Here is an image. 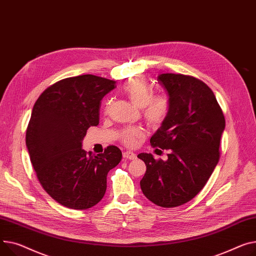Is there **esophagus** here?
Here are the masks:
<instances>
[{"label":"esophagus","mask_w":256,"mask_h":256,"mask_svg":"<svg viewBox=\"0 0 256 256\" xmlns=\"http://www.w3.org/2000/svg\"><path fill=\"white\" fill-rule=\"evenodd\" d=\"M124 158L126 160H134L137 156H136L134 153L132 151H126L124 152Z\"/></svg>","instance_id":"34e87169"}]
</instances>
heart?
I'll list each match as a JSON object with an SVG mask.
<instances>
[{"label":"heart","mask_w":256,"mask_h":256,"mask_svg":"<svg viewBox=\"0 0 256 256\" xmlns=\"http://www.w3.org/2000/svg\"><path fill=\"white\" fill-rule=\"evenodd\" d=\"M124 92L134 105L142 108L143 116L149 126L158 128L166 122L171 110V102L164 94L152 96V88L145 79L137 77L130 80L124 86ZM144 134L140 128H128L122 130L120 139L124 145L132 147L137 145Z\"/></svg>","instance_id":"1"}]
</instances>
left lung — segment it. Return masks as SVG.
I'll return each instance as SVG.
<instances>
[{"label": "left lung", "instance_id": "obj_1", "mask_svg": "<svg viewBox=\"0 0 256 256\" xmlns=\"http://www.w3.org/2000/svg\"><path fill=\"white\" fill-rule=\"evenodd\" d=\"M158 80L168 92L171 110L150 144L170 153L166 160L140 153L138 158L146 164L140 185L153 204L174 208L192 200L212 175L220 158L226 119L206 83L172 73L160 74Z\"/></svg>", "mask_w": 256, "mask_h": 256}]
</instances>
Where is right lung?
Instances as JSON below:
<instances>
[{"instance_id": "1", "label": "right lung", "mask_w": 256, "mask_h": 256, "mask_svg": "<svg viewBox=\"0 0 256 256\" xmlns=\"http://www.w3.org/2000/svg\"><path fill=\"white\" fill-rule=\"evenodd\" d=\"M115 81L94 75L66 78L50 85L34 105L26 144L44 190L75 210L94 207L107 190V175L122 160L116 146L98 156L83 150L88 128L98 124L100 100Z\"/></svg>"}]
</instances>
